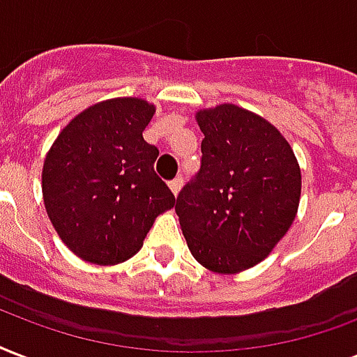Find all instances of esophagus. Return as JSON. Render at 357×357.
<instances>
[{
    "mask_svg": "<svg viewBox=\"0 0 357 357\" xmlns=\"http://www.w3.org/2000/svg\"><path fill=\"white\" fill-rule=\"evenodd\" d=\"M181 185H183V178L178 176V178H174L172 181H170V190H172L174 195H178L179 189H181Z\"/></svg>",
    "mask_w": 357,
    "mask_h": 357,
    "instance_id": "obj_1",
    "label": "esophagus"
}]
</instances>
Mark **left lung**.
I'll list each match as a JSON object with an SVG mask.
<instances>
[{
	"mask_svg": "<svg viewBox=\"0 0 357 357\" xmlns=\"http://www.w3.org/2000/svg\"><path fill=\"white\" fill-rule=\"evenodd\" d=\"M197 121L202 159L176 213L204 268L238 273L268 257L296 219L298 160L273 125L236 105L198 112Z\"/></svg>",
	"mask_w": 357,
	"mask_h": 357,
	"instance_id": "obj_1",
	"label": "left lung"
}]
</instances>
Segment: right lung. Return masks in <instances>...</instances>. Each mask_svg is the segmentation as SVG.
<instances>
[{
    "mask_svg": "<svg viewBox=\"0 0 357 357\" xmlns=\"http://www.w3.org/2000/svg\"><path fill=\"white\" fill-rule=\"evenodd\" d=\"M153 112L135 97L89 106L46 155V213L76 257L123 262L142 247L155 217L176 204L153 168L159 149L142 136Z\"/></svg>",
    "mask_w": 357,
    "mask_h": 357,
    "instance_id": "right-lung-1",
    "label": "right lung"
}]
</instances>
